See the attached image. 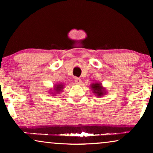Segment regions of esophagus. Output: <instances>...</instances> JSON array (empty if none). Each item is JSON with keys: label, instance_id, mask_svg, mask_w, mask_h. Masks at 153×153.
I'll use <instances>...</instances> for the list:
<instances>
[{"label": "esophagus", "instance_id": "1", "mask_svg": "<svg viewBox=\"0 0 153 153\" xmlns=\"http://www.w3.org/2000/svg\"><path fill=\"white\" fill-rule=\"evenodd\" d=\"M74 82L76 83V84L80 85L81 83V80L79 78H75L74 79Z\"/></svg>", "mask_w": 153, "mask_h": 153}]
</instances>
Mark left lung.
Masks as SVG:
<instances>
[{"mask_svg": "<svg viewBox=\"0 0 153 153\" xmlns=\"http://www.w3.org/2000/svg\"><path fill=\"white\" fill-rule=\"evenodd\" d=\"M91 88L93 91V93L97 97H102L106 93V88L102 86L101 83H93L91 85Z\"/></svg>", "mask_w": 153, "mask_h": 153, "instance_id": "8db88e82", "label": "left lung"}]
</instances>
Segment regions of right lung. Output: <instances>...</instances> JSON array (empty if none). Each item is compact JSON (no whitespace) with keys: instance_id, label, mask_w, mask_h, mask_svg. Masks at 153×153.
<instances>
[{"instance_id":"obj_1","label":"right lung","mask_w":153,"mask_h":153,"mask_svg":"<svg viewBox=\"0 0 153 153\" xmlns=\"http://www.w3.org/2000/svg\"><path fill=\"white\" fill-rule=\"evenodd\" d=\"M64 88V84L63 83H58V84H56L53 86V90L51 89V91H49V93L52 94V95H55L58 93H60L62 92V89Z\"/></svg>"}]
</instances>
